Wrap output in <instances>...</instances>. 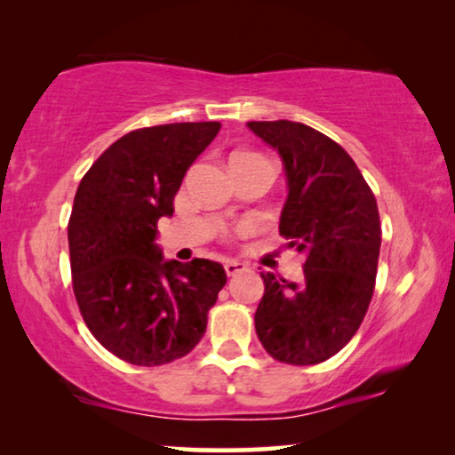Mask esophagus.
<instances>
[{
    "label": "esophagus",
    "mask_w": 455,
    "mask_h": 455,
    "mask_svg": "<svg viewBox=\"0 0 455 455\" xmlns=\"http://www.w3.org/2000/svg\"><path fill=\"white\" fill-rule=\"evenodd\" d=\"M223 269H226V273L229 277L235 275V273H242L246 271V265L240 263V260H226V265H223Z\"/></svg>",
    "instance_id": "34e87169"
}]
</instances>
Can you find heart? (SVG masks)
<instances>
[{
  "label": "heart",
  "instance_id": "b5f03b06",
  "mask_svg": "<svg viewBox=\"0 0 455 455\" xmlns=\"http://www.w3.org/2000/svg\"><path fill=\"white\" fill-rule=\"evenodd\" d=\"M240 153H246V151H238V153H234V155H240Z\"/></svg>",
  "mask_w": 455,
  "mask_h": 455
}]
</instances>
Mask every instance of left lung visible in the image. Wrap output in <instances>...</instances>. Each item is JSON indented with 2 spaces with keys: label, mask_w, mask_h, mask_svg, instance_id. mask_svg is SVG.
<instances>
[{
  "label": "left lung",
  "mask_w": 455,
  "mask_h": 455,
  "mask_svg": "<svg viewBox=\"0 0 455 455\" xmlns=\"http://www.w3.org/2000/svg\"><path fill=\"white\" fill-rule=\"evenodd\" d=\"M282 157L288 198L279 234L307 254L300 283L263 271L254 313L260 344L279 363H325L358 331L375 290L381 221L350 155L300 122H248Z\"/></svg>",
  "instance_id": "8db88e82"
}]
</instances>
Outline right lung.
<instances>
[{"label":"right lung","instance_id":"obj_1","mask_svg":"<svg viewBox=\"0 0 455 455\" xmlns=\"http://www.w3.org/2000/svg\"><path fill=\"white\" fill-rule=\"evenodd\" d=\"M220 122L140 128L116 140L80 180L68 223L72 285L99 344L136 366L182 358L207 329L226 285L220 263L164 259L157 221L220 132Z\"/></svg>","mask_w":455,"mask_h":455}]
</instances>
